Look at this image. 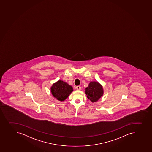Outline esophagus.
<instances>
[{"label": "esophagus", "instance_id": "obj_1", "mask_svg": "<svg viewBox=\"0 0 152 152\" xmlns=\"http://www.w3.org/2000/svg\"><path fill=\"white\" fill-rule=\"evenodd\" d=\"M76 88L77 90H80L81 89V87L79 86H78L76 87Z\"/></svg>", "mask_w": 152, "mask_h": 152}]
</instances>
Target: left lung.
<instances>
[{
	"mask_svg": "<svg viewBox=\"0 0 152 152\" xmlns=\"http://www.w3.org/2000/svg\"><path fill=\"white\" fill-rule=\"evenodd\" d=\"M85 92L87 97L92 102L97 101L103 94L102 87L96 82H90L88 87L86 88Z\"/></svg>",
	"mask_w": 152,
	"mask_h": 152,
	"instance_id": "obj_1",
	"label": "left lung"
}]
</instances>
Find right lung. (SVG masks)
I'll use <instances>...</instances> for the list:
<instances>
[{"label":"right lung","mask_w":152,"mask_h":152,"mask_svg":"<svg viewBox=\"0 0 152 152\" xmlns=\"http://www.w3.org/2000/svg\"><path fill=\"white\" fill-rule=\"evenodd\" d=\"M51 91L55 98L59 101H64L73 91V88L66 83L59 80L52 86Z\"/></svg>","instance_id":"obj_1"}]
</instances>
